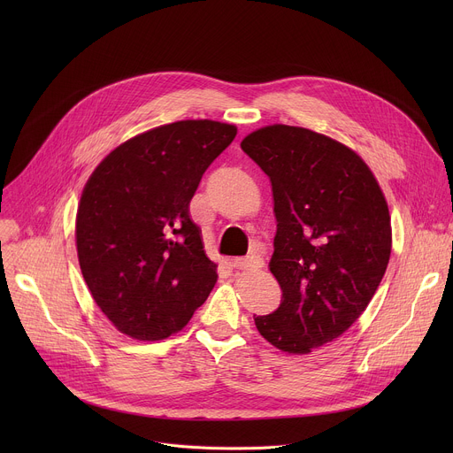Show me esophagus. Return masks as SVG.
<instances>
[{"label": "esophagus", "mask_w": 453, "mask_h": 453, "mask_svg": "<svg viewBox=\"0 0 453 453\" xmlns=\"http://www.w3.org/2000/svg\"><path fill=\"white\" fill-rule=\"evenodd\" d=\"M264 264V257L260 256H250V257H240V260H234V267L240 271H257L262 269Z\"/></svg>", "instance_id": "34e87169"}]
</instances>
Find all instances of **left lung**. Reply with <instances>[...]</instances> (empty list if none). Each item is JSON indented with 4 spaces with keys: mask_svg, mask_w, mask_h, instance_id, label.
<instances>
[{
    "mask_svg": "<svg viewBox=\"0 0 453 453\" xmlns=\"http://www.w3.org/2000/svg\"><path fill=\"white\" fill-rule=\"evenodd\" d=\"M242 150L271 179L278 231L271 273L281 304L260 335L304 355L339 339L372 299L391 257V217L362 157L303 127L269 125Z\"/></svg>",
    "mask_w": 453,
    "mask_h": 453,
    "instance_id": "8db88e82",
    "label": "left lung"
}]
</instances>
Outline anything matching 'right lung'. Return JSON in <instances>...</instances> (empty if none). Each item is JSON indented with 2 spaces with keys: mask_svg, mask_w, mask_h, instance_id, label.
Masks as SVG:
<instances>
[{
  "mask_svg": "<svg viewBox=\"0 0 453 453\" xmlns=\"http://www.w3.org/2000/svg\"><path fill=\"white\" fill-rule=\"evenodd\" d=\"M236 127L161 125L116 147L91 173L77 211L86 285L112 325L138 341L182 330L217 283L189 201Z\"/></svg>",
  "mask_w": 453,
  "mask_h": 453,
  "instance_id": "add662e5",
  "label": "right lung"
}]
</instances>
